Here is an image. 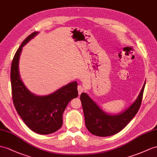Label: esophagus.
<instances>
[{"label":"esophagus","mask_w":157,"mask_h":157,"mask_svg":"<svg viewBox=\"0 0 157 157\" xmlns=\"http://www.w3.org/2000/svg\"><path fill=\"white\" fill-rule=\"evenodd\" d=\"M77 89H78V94H81L82 93V91H83V87L82 86H81V85H78L77 86Z\"/></svg>","instance_id":"34e87169"}]
</instances>
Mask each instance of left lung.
Wrapping results in <instances>:
<instances>
[{
  "label": "left lung",
  "instance_id": "8db88e82",
  "mask_svg": "<svg viewBox=\"0 0 157 157\" xmlns=\"http://www.w3.org/2000/svg\"><path fill=\"white\" fill-rule=\"evenodd\" d=\"M145 82L138 98L128 109L117 115H109L86 93L81 94L85 124L89 131L98 136H109L122 131L138 112L142 102Z\"/></svg>",
  "mask_w": 157,
  "mask_h": 157
}]
</instances>
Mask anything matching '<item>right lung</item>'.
Listing matches in <instances>:
<instances>
[{
  "label": "right lung",
  "mask_w": 157,
  "mask_h": 157,
  "mask_svg": "<svg viewBox=\"0 0 157 157\" xmlns=\"http://www.w3.org/2000/svg\"><path fill=\"white\" fill-rule=\"evenodd\" d=\"M37 33L26 37L14 56L10 70L12 97L14 107L26 125L36 133L48 135L62 127L63 114L68 103L78 97V84L71 82L44 97L36 96L26 89L19 75V57L22 47Z\"/></svg>",
  "instance_id": "obj_1"
}]
</instances>
